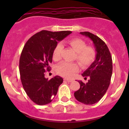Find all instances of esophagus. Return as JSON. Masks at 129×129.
Returning a JSON list of instances; mask_svg holds the SVG:
<instances>
[{"mask_svg": "<svg viewBox=\"0 0 129 129\" xmlns=\"http://www.w3.org/2000/svg\"><path fill=\"white\" fill-rule=\"evenodd\" d=\"M64 80L68 82H72L73 80H71V79H64Z\"/></svg>", "mask_w": 129, "mask_h": 129, "instance_id": "esophagus-1", "label": "esophagus"}]
</instances>
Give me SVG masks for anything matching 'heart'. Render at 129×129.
I'll return each mask as SVG.
<instances>
[{
    "mask_svg": "<svg viewBox=\"0 0 129 129\" xmlns=\"http://www.w3.org/2000/svg\"><path fill=\"white\" fill-rule=\"evenodd\" d=\"M71 47L77 52L76 58L82 67H87L92 64L96 57V51L92 46H87L84 40L79 38L72 39L68 42ZM63 45L61 43L57 44L52 53L53 59L59 61L62 57ZM79 70V66L75 63L62 62L57 67V74L65 77L71 78Z\"/></svg>",
    "mask_w": 129,
    "mask_h": 129,
    "instance_id": "heart-1",
    "label": "heart"
}]
</instances>
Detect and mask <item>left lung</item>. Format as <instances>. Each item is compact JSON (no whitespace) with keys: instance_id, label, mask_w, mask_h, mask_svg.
<instances>
[{"instance_id":"8db88e82","label":"left lung","mask_w":129,"mask_h":129,"mask_svg":"<svg viewBox=\"0 0 129 129\" xmlns=\"http://www.w3.org/2000/svg\"><path fill=\"white\" fill-rule=\"evenodd\" d=\"M92 40L95 48L96 57L93 63L82 75L89 80L86 84L79 81L80 89L74 92L79 102L84 104L97 103L106 93L110 83L112 74V60L108 47L102 39L89 32H80Z\"/></svg>"}]
</instances>
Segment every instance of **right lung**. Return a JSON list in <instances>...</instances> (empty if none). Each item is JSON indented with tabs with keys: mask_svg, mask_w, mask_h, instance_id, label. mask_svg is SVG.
<instances>
[{
	"mask_svg": "<svg viewBox=\"0 0 129 129\" xmlns=\"http://www.w3.org/2000/svg\"><path fill=\"white\" fill-rule=\"evenodd\" d=\"M71 31L42 30L30 37L25 44L19 60L22 84L27 95L36 104L51 102L56 95L63 79L56 75L48 80L46 71H50L54 47Z\"/></svg>",
	"mask_w": 129,
	"mask_h": 129,
	"instance_id": "add662e5",
	"label": "right lung"
}]
</instances>
